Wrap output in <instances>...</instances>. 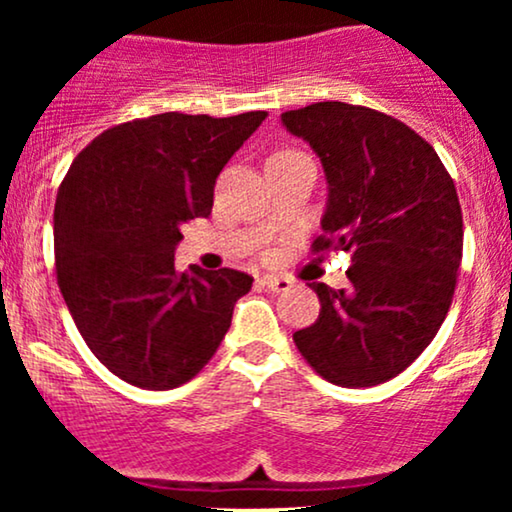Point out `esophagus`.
<instances>
[{
    "instance_id": "1",
    "label": "esophagus",
    "mask_w": 512,
    "mask_h": 512,
    "mask_svg": "<svg viewBox=\"0 0 512 512\" xmlns=\"http://www.w3.org/2000/svg\"><path fill=\"white\" fill-rule=\"evenodd\" d=\"M262 286H267L269 291H274V293H286L291 289V281L289 279H284V276H274V274H264L262 276Z\"/></svg>"
}]
</instances>
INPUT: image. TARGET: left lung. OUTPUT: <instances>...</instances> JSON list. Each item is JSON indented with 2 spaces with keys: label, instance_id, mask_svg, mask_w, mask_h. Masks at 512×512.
Here are the masks:
<instances>
[{
  "label": "left lung",
  "instance_id": "left-lung-1",
  "mask_svg": "<svg viewBox=\"0 0 512 512\" xmlns=\"http://www.w3.org/2000/svg\"><path fill=\"white\" fill-rule=\"evenodd\" d=\"M313 146L330 199L313 250H344L349 286L310 284L320 315L293 334L310 368L373 387L409 368L448 315L462 262V209L436 149L402 120L339 101L281 115Z\"/></svg>",
  "mask_w": 512,
  "mask_h": 512
}]
</instances>
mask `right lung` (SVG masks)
Instances as JSON below:
<instances>
[{
	"label": "right lung",
	"instance_id": "add662e5",
	"mask_svg": "<svg viewBox=\"0 0 512 512\" xmlns=\"http://www.w3.org/2000/svg\"><path fill=\"white\" fill-rule=\"evenodd\" d=\"M161 113L98 134L74 158L55 202V274L88 349L144 390L190 383L252 289L236 269H175L182 226L207 219L223 166L262 125Z\"/></svg>",
	"mask_w": 512,
	"mask_h": 512
}]
</instances>
